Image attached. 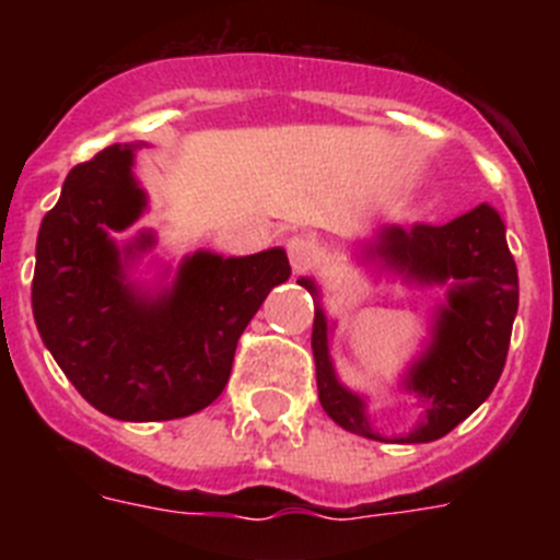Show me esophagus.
Wrapping results in <instances>:
<instances>
[{
	"label": "esophagus",
	"mask_w": 560,
	"mask_h": 560,
	"mask_svg": "<svg viewBox=\"0 0 560 560\" xmlns=\"http://www.w3.org/2000/svg\"><path fill=\"white\" fill-rule=\"evenodd\" d=\"M285 252H289L291 269H294L296 275H305V271H311L316 264H319V244H316L311 235L289 237Z\"/></svg>",
	"instance_id": "esophagus-1"
}]
</instances>
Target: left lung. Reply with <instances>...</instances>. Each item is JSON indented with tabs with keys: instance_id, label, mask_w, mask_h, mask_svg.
<instances>
[{
	"instance_id": "left-lung-1",
	"label": "left lung",
	"mask_w": 560,
	"mask_h": 560,
	"mask_svg": "<svg viewBox=\"0 0 560 560\" xmlns=\"http://www.w3.org/2000/svg\"><path fill=\"white\" fill-rule=\"evenodd\" d=\"M375 252L420 283L454 280L432 348L407 378V389L423 404V420L412 434L395 438V443H429L463 423L497 387L518 308L516 260L504 241L499 212L488 205L474 207L443 226H387ZM300 285L316 296L311 280H300ZM311 348L325 412L348 432L381 440L370 429L361 398L336 381L328 355V319L316 305Z\"/></svg>"
}]
</instances>
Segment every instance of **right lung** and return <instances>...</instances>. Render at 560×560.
Wrapping results in <instances>:
<instances>
[{
    "instance_id": "right-lung-1",
    "label": "right lung",
    "mask_w": 560,
    "mask_h": 560,
    "mask_svg": "<svg viewBox=\"0 0 560 560\" xmlns=\"http://www.w3.org/2000/svg\"><path fill=\"white\" fill-rule=\"evenodd\" d=\"M131 160L133 145H112L69 171L38 230L33 316L58 368L103 415L187 418L224 393L237 339L291 266L283 249L199 252L167 294L137 296L108 237L145 207ZM148 244L151 235H142L122 255Z\"/></svg>"
}]
</instances>
